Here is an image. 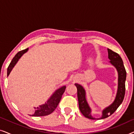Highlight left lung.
<instances>
[{
  "label": "left lung",
  "mask_w": 134,
  "mask_h": 134,
  "mask_svg": "<svg viewBox=\"0 0 134 134\" xmlns=\"http://www.w3.org/2000/svg\"><path fill=\"white\" fill-rule=\"evenodd\" d=\"M108 54H109V58L110 62L111 65L116 68L118 73V90L115 99L110 105L105 108L102 111V116L101 118L98 119H104L107 118L111 115H112L119 106L122 103L125 95V82L126 79V71L124 68L123 62L121 58L120 55L117 53L113 52L110 49H107ZM77 89V98L79 101V107L81 113L86 118L89 119L95 120L96 118H93L91 115V109L88 104L85 98V91L81 85L78 83H75Z\"/></svg>",
  "instance_id": "8db88e82"
}]
</instances>
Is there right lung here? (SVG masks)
<instances>
[{
	"label": "right lung",
	"instance_id": "add662e5",
	"mask_svg": "<svg viewBox=\"0 0 134 134\" xmlns=\"http://www.w3.org/2000/svg\"><path fill=\"white\" fill-rule=\"evenodd\" d=\"M28 51V48L25 49L24 50L19 51L16 54V55L13 58L12 62L9 65L8 69H7V76L10 74L12 71L13 68L17 63L18 60L23 55ZM66 89V86H63L55 91L51 98L47 100V101L43 105H40L39 107L35 108L34 114L31 116H46L51 113H52L57 107L58 104L61 100V98L63 93L65 92Z\"/></svg>",
	"mask_w": 134,
	"mask_h": 134
}]
</instances>
